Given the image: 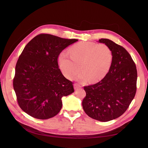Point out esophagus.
Segmentation results:
<instances>
[{
  "label": "esophagus",
  "mask_w": 148,
  "mask_h": 148,
  "mask_svg": "<svg viewBox=\"0 0 148 148\" xmlns=\"http://www.w3.org/2000/svg\"><path fill=\"white\" fill-rule=\"evenodd\" d=\"M81 87V86L80 85H79V84H77V83H75L74 85V88L75 90H77V89H78Z\"/></svg>",
  "instance_id": "34e87169"
}]
</instances>
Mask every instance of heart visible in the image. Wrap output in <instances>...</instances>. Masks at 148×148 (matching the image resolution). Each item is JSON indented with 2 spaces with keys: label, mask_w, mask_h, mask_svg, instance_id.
<instances>
[{
  "label": "heart",
  "mask_w": 148,
  "mask_h": 148,
  "mask_svg": "<svg viewBox=\"0 0 148 148\" xmlns=\"http://www.w3.org/2000/svg\"><path fill=\"white\" fill-rule=\"evenodd\" d=\"M70 54L62 53L58 65L66 77L71 79L81 69L77 77L82 81L90 79L95 82L102 79L110 70L113 60L111 47L105 44L98 45L88 41L79 43L70 49Z\"/></svg>",
  "instance_id": "1"
}]
</instances>
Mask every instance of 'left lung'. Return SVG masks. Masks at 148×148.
<instances>
[{
    "label": "left lung",
    "mask_w": 148,
    "mask_h": 148,
    "mask_svg": "<svg viewBox=\"0 0 148 148\" xmlns=\"http://www.w3.org/2000/svg\"><path fill=\"white\" fill-rule=\"evenodd\" d=\"M99 42L112 49V62L102 79L84 87L86 96L82 105L90 117L107 122L121 116L128 108L136 92L137 70L131 55L122 46L107 38Z\"/></svg>",
    "instance_id": "8db88e82"
}]
</instances>
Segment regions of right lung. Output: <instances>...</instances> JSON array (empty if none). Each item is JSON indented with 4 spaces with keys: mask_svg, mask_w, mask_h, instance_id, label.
Masks as SVG:
<instances>
[{
    "mask_svg": "<svg viewBox=\"0 0 148 148\" xmlns=\"http://www.w3.org/2000/svg\"><path fill=\"white\" fill-rule=\"evenodd\" d=\"M77 39L40 34L31 40L19 56L13 85L20 108L30 116L47 119L62 107L61 98L73 93V82L63 75L58 58Z\"/></svg>",
    "mask_w": 148,
    "mask_h": 148,
    "instance_id": "add662e5",
    "label": "right lung"
}]
</instances>
